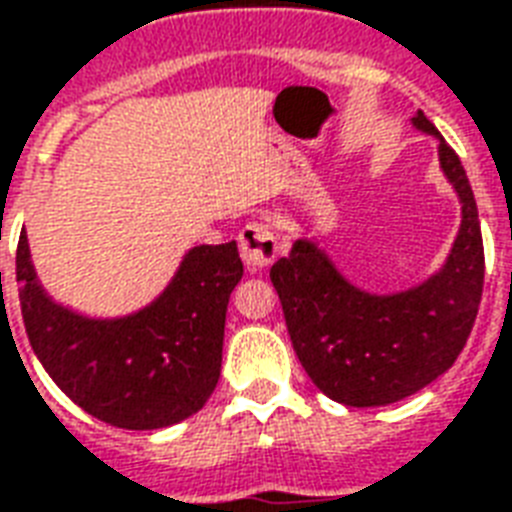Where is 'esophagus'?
Wrapping results in <instances>:
<instances>
[{
  "label": "esophagus",
  "instance_id": "34e87169",
  "mask_svg": "<svg viewBox=\"0 0 512 512\" xmlns=\"http://www.w3.org/2000/svg\"><path fill=\"white\" fill-rule=\"evenodd\" d=\"M239 247L244 265H247L249 271H263L279 255L276 236H273V230L265 222H249V225H244L239 233Z\"/></svg>",
  "mask_w": 512,
  "mask_h": 512
}]
</instances>
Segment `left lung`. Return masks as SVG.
<instances>
[{
  "label": "left lung",
  "mask_w": 512,
  "mask_h": 512,
  "mask_svg": "<svg viewBox=\"0 0 512 512\" xmlns=\"http://www.w3.org/2000/svg\"><path fill=\"white\" fill-rule=\"evenodd\" d=\"M411 123L440 142V169L462 204V225L443 268L411 290L376 295L351 284L311 239H298L290 255L271 265L300 365L319 392L354 408L397 403L443 376L481 306L483 239L470 179L421 109Z\"/></svg>",
  "instance_id": "8db88e82"
}]
</instances>
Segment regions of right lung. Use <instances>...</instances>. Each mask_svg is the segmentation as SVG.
<instances>
[{
  "label": "right lung",
  "instance_id": "obj_1",
  "mask_svg": "<svg viewBox=\"0 0 512 512\" xmlns=\"http://www.w3.org/2000/svg\"><path fill=\"white\" fill-rule=\"evenodd\" d=\"M241 276L236 241L201 244L150 306L96 319L42 290L26 230L15 252L23 325L37 360L69 400L120 429H163L204 408L220 378L225 311Z\"/></svg>",
  "mask_w": 512,
  "mask_h": 512
}]
</instances>
